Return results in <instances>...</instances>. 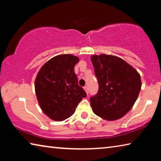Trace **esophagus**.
<instances>
[{"label": "esophagus", "mask_w": 161, "mask_h": 161, "mask_svg": "<svg viewBox=\"0 0 161 161\" xmlns=\"http://www.w3.org/2000/svg\"><path fill=\"white\" fill-rule=\"evenodd\" d=\"M84 91L86 92V94L88 95V94H89V90H88V87L87 86H84Z\"/></svg>", "instance_id": "1"}]
</instances>
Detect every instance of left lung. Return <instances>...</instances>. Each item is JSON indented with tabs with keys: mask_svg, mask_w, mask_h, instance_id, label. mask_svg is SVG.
<instances>
[{
	"mask_svg": "<svg viewBox=\"0 0 161 161\" xmlns=\"http://www.w3.org/2000/svg\"><path fill=\"white\" fill-rule=\"evenodd\" d=\"M91 60L99 82V92L90 98L92 111L107 121L121 119L131 109L139 94V73L116 56L94 54Z\"/></svg>",
	"mask_w": 161,
	"mask_h": 161,
	"instance_id": "left-lung-1",
	"label": "left lung"
}]
</instances>
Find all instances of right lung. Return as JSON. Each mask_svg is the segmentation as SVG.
Wrapping results in <instances>:
<instances>
[{
    "mask_svg": "<svg viewBox=\"0 0 161 161\" xmlns=\"http://www.w3.org/2000/svg\"><path fill=\"white\" fill-rule=\"evenodd\" d=\"M78 57L70 54L57 55L42 65L35 81L37 99L49 118L62 121L75 112L86 92L79 86L75 66Z\"/></svg>",
    "mask_w": 161,
    "mask_h": 161,
    "instance_id": "add662e5",
    "label": "right lung"
}]
</instances>
